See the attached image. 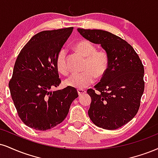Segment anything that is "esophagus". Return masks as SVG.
<instances>
[{
  "mask_svg": "<svg viewBox=\"0 0 158 158\" xmlns=\"http://www.w3.org/2000/svg\"><path fill=\"white\" fill-rule=\"evenodd\" d=\"M77 92H78V94H79V96H81V95H84L85 93H86V90H81V89H78Z\"/></svg>",
  "mask_w": 158,
  "mask_h": 158,
  "instance_id": "obj_1",
  "label": "esophagus"
}]
</instances>
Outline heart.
<instances>
[{
    "mask_svg": "<svg viewBox=\"0 0 158 158\" xmlns=\"http://www.w3.org/2000/svg\"><path fill=\"white\" fill-rule=\"evenodd\" d=\"M76 51L85 58L83 64V72L74 73L64 81V84L77 89L86 88L95 81L102 79L107 73L109 66V57L105 51H97L96 47L89 41L82 40L75 45ZM56 68L61 73L67 75L69 72L67 51L62 48L59 51L56 57Z\"/></svg>",
    "mask_w": 158,
    "mask_h": 158,
    "instance_id": "b5f03b06",
    "label": "heart"
}]
</instances>
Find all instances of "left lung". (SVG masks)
Here are the masks:
<instances>
[{
	"label": "left lung",
	"instance_id": "8db88e82",
	"mask_svg": "<svg viewBox=\"0 0 158 158\" xmlns=\"http://www.w3.org/2000/svg\"><path fill=\"white\" fill-rule=\"evenodd\" d=\"M83 37L100 44L109 57L107 73L87 93L92 99L88 115L95 125L118 129L132 120L139 110L144 91V68L138 55L124 40L99 29L78 28Z\"/></svg>",
	"mask_w": 158,
	"mask_h": 158
}]
</instances>
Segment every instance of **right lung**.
I'll return each instance as SVG.
<instances>
[{"instance_id":"1","label":"right lung","mask_w":158,"mask_h":158,"mask_svg":"<svg viewBox=\"0 0 158 158\" xmlns=\"http://www.w3.org/2000/svg\"><path fill=\"white\" fill-rule=\"evenodd\" d=\"M73 27L43 31L33 36L20 51L9 82L19 117L37 130H50L64 120L77 89L66 87L51 92L61 83L56 57Z\"/></svg>"}]
</instances>
